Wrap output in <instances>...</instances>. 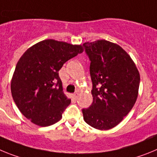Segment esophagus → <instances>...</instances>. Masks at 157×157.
<instances>
[{"label":"esophagus","mask_w":157,"mask_h":157,"mask_svg":"<svg viewBox=\"0 0 157 157\" xmlns=\"http://www.w3.org/2000/svg\"><path fill=\"white\" fill-rule=\"evenodd\" d=\"M78 95H79V92H78V91H77V92H76L74 94H73V96H74V97L76 98V99H77V98L78 97Z\"/></svg>","instance_id":"obj_1"}]
</instances>
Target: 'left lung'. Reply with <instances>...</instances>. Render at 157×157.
I'll return each mask as SVG.
<instances>
[{"instance_id":"left-lung-1","label":"left lung","mask_w":157,"mask_h":157,"mask_svg":"<svg viewBox=\"0 0 157 157\" xmlns=\"http://www.w3.org/2000/svg\"><path fill=\"white\" fill-rule=\"evenodd\" d=\"M89 58L93 101L82 109L86 123L100 130L116 126L131 111L138 95L140 74L130 56L107 40L83 44Z\"/></svg>"}]
</instances>
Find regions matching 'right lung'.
<instances>
[{
  "label": "right lung",
  "instance_id": "add662e5",
  "mask_svg": "<svg viewBox=\"0 0 157 157\" xmlns=\"http://www.w3.org/2000/svg\"><path fill=\"white\" fill-rule=\"evenodd\" d=\"M83 51L81 45L46 39L22 55L12 78L11 92L20 112L31 122L48 126L62 118L71 99L64 94L58 71Z\"/></svg>",
  "mask_w": 157,
  "mask_h": 157
}]
</instances>
